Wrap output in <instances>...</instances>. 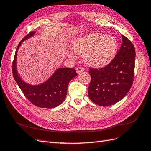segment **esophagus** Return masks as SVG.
<instances>
[{
	"mask_svg": "<svg viewBox=\"0 0 151 151\" xmlns=\"http://www.w3.org/2000/svg\"><path fill=\"white\" fill-rule=\"evenodd\" d=\"M76 73H78V74H80V73L83 72L84 69L82 67H78V68H76Z\"/></svg>",
	"mask_w": 151,
	"mask_h": 151,
	"instance_id": "34e87169",
	"label": "esophagus"
}]
</instances>
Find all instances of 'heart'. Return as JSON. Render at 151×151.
<instances>
[{"mask_svg": "<svg viewBox=\"0 0 151 151\" xmlns=\"http://www.w3.org/2000/svg\"><path fill=\"white\" fill-rule=\"evenodd\" d=\"M118 43L111 35L94 33L77 38L72 44L76 54L84 56L88 65L93 68H103L113 60L117 50ZM72 57L74 54L71 53Z\"/></svg>", "mask_w": 151, "mask_h": 151, "instance_id": "1", "label": "heart"}]
</instances>
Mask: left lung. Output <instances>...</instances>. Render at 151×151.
<instances>
[{
	"instance_id": "1",
	"label": "left lung",
	"mask_w": 151,
	"mask_h": 151,
	"mask_svg": "<svg viewBox=\"0 0 151 151\" xmlns=\"http://www.w3.org/2000/svg\"><path fill=\"white\" fill-rule=\"evenodd\" d=\"M122 44L115 58L106 67L90 69L88 96L100 106H109L127 95L134 78L136 52L134 45L123 35Z\"/></svg>"
}]
</instances>
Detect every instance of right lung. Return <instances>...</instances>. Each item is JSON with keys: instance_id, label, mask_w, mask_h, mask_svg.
<instances>
[{"instance_id": "right-lung-1", "label": "right lung", "mask_w": 151, "mask_h": 151, "mask_svg": "<svg viewBox=\"0 0 151 151\" xmlns=\"http://www.w3.org/2000/svg\"><path fill=\"white\" fill-rule=\"evenodd\" d=\"M35 33V31H32L27 35L17 46L12 66L13 77L26 99L31 104L41 108H55L64 101L69 82L78 74L75 69L61 68L56 69L53 74L43 83L31 85L24 82L17 71V52L23 42L32 37Z\"/></svg>"}]
</instances>
